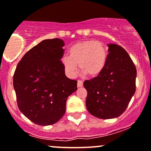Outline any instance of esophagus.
Masks as SVG:
<instances>
[{"mask_svg": "<svg viewBox=\"0 0 151 151\" xmlns=\"http://www.w3.org/2000/svg\"><path fill=\"white\" fill-rule=\"evenodd\" d=\"M82 85H83V82L80 80H77V87L80 88V87H82Z\"/></svg>", "mask_w": 151, "mask_h": 151, "instance_id": "34e87169", "label": "esophagus"}]
</instances>
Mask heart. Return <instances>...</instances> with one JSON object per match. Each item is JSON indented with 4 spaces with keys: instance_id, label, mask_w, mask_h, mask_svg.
Segmentation results:
<instances>
[{
    "instance_id": "obj_1",
    "label": "heart",
    "mask_w": 151,
    "mask_h": 151,
    "mask_svg": "<svg viewBox=\"0 0 151 151\" xmlns=\"http://www.w3.org/2000/svg\"><path fill=\"white\" fill-rule=\"evenodd\" d=\"M68 53L69 56L63 55L61 61L66 74L70 77L76 75L77 64L88 76H97L103 71L107 61V48L99 40L78 42L69 47Z\"/></svg>"
}]
</instances>
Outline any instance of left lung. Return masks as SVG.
I'll list each match as a JSON object with an SVG mask.
<instances>
[{
  "mask_svg": "<svg viewBox=\"0 0 151 151\" xmlns=\"http://www.w3.org/2000/svg\"><path fill=\"white\" fill-rule=\"evenodd\" d=\"M109 47L104 69L97 77L83 83L88 91V111L104 119L122 115L136 90L137 70L127 52L115 44H109Z\"/></svg>",
  "mask_w": 151,
  "mask_h": 151,
  "instance_id": "8db88e82",
  "label": "left lung"
}]
</instances>
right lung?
<instances>
[{
	"mask_svg": "<svg viewBox=\"0 0 151 151\" xmlns=\"http://www.w3.org/2000/svg\"><path fill=\"white\" fill-rule=\"evenodd\" d=\"M61 39L45 40L28 50L14 74L18 108L27 118L41 126L53 124L66 111L67 98L77 90V81L65 75Z\"/></svg>",
	"mask_w": 151,
	"mask_h": 151,
	"instance_id": "right-lung-1",
	"label": "right lung"
}]
</instances>
